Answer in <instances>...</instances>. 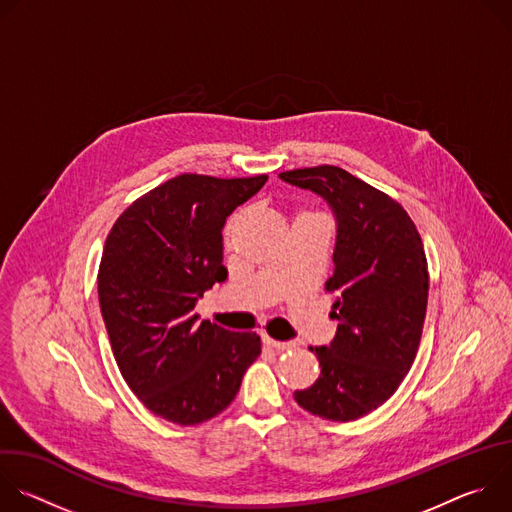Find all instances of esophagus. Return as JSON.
<instances>
[{
    "label": "esophagus",
    "mask_w": 512,
    "mask_h": 512,
    "mask_svg": "<svg viewBox=\"0 0 512 512\" xmlns=\"http://www.w3.org/2000/svg\"><path fill=\"white\" fill-rule=\"evenodd\" d=\"M263 344H265L267 348L277 350V352H281V350H289V348H291V344H287V342H279V340H273V338H269V336H263Z\"/></svg>",
    "instance_id": "34e87169"
}]
</instances>
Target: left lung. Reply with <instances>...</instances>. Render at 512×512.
<instances>
[{"label": "left lung", "mask_w": 512, "mask_h": 512, "mask_svg": "<svg viewBox=\"0 0 512 512\" xmlns=\"http://www.w3.org/2000/svg\"><path fill=\"white\" fill-rule=\"evenodd\" d=\"M279 178L322 196L336 218V336L310 348L318 381L296 391L300 407L328 421H354L383 405L415 360L427 310V259L405 208L336 166L289 170Z\"/></svg>", "instance_id": "8db88e82"}]
</instances>
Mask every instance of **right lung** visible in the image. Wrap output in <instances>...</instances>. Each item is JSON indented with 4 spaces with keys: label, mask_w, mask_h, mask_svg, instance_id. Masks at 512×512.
<instances>
[{
    "label": "right lung",
    "mask_w": 512,
    "mask_h": 512,
    "mask_svg": "<svg viewBox=\"0 0 512 512\" xmlns=\"http://www.w3.org/2000/svg\"><path fill=\"white\" fill-rule=\"evenodd\" d=\"M267 176L182 174L137 198L115 221L99 265V304L117 367L154 415L196 425L225 411L261 354L253 332L200 320L223 265L227 216Z\"/></svg>",
    "instance_id": "obj_1"
}]
</instances>
